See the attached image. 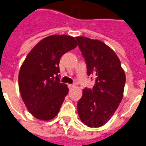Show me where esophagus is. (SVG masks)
Returning a JSON list of instances; mask_svg holds the SVG:
<instances>
[{"mask_svg":"<svg viewBox=\"0 0 146 146\" xmlns=\"http://www.w3.org/2000/svg\"><path fill=\"white\" fill-rule=\"evenodd\" d=\"M68 87L69 88V89H72V88H74V86L73 85V84H68Z\"/></svg>","mask_w":146,"mask_h":146,"instance_id":"obj_1","label":"esophagus"}]
</instances>
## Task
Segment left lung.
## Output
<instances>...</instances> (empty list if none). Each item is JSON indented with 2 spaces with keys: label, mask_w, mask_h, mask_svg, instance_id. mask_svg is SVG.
Here are the masks:
<instances>
[{
  "label": "left lung",
  "mask_w": 146,
  "mask_h": 146,
  "mask_svg": "<svg viewBox=\"0 0 146 146\" xmlns=\"http://www.w3.org/2000/svg\"><path fill=\"white\" fill-rule=\"evenodd\" d=\"M85 59L88 75L96 78L92 89L84 88L77 105L81 122L89 127H100L109 121L123 97L126 74L113 49L98 39L78 36Z\"/></svg>",
  "instance_id": "left-lung-1"
}]
</instances>
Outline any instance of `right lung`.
<instances>
[{
	"label": "right lung",
	"mask_w": 146,
	"mask_h": 146,
	"mask_svg": "<svg viewBox=\"0 0 146 146\" xmlns=\"http://www.w3.org/2000/svg\"><path fill=\"white\" fill-rule=\"evenodd\" d=\"M77 46L74 37L52 35L39 42L25 58L19 88L27 110L36 119L48 121L59 111L68 88L60 83L58 65L61 57Z\"/></svg>",
	"instance_id": "right-lung-1"
}]
</instances>
